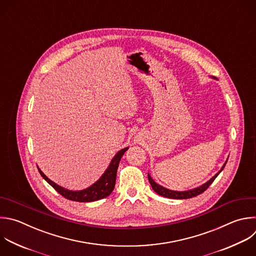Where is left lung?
Returning <instances> with one entry per match:
<instances>
[{"mask_svg": "<svg viewBox=\"0 0 256 256\" xmlns=\"http://www.w3.org/2000/svg\"><path fill=\"white\" fill-rule=\"evenodd\" d=\"M226 162H227V160L225 162V164H223V166H222V168L220 170V171H219L213 178H211L207 183H205L204 185H202V186H200V187H198V188H195V189L189 190V191H185V192H177V191H172V190L166 189V188H164V187L158 185V184L152 179V177H150L148 174V182H150V184L152 190H154L156 194H158V195H160V196H162V197L171 198V199H189V198L196 197V196L202 194L204 191H206V190L208 189V187L214 182V180L216 179V177L220 174V172L224 168Z\"/></svg>", "mask_w": 256, "mask_h": 256, "instance_id": "8db88e82", "label": "left lung"}]
</instances>
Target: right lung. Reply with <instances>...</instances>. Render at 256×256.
<instances>
[{
	"instance_id": "obj_1",
	"label": "right lung",
	"mask_w": 256,
	"mask_h": 256,
	"mask_svg": "<svg viewBox=\"0 0 256 256\" xmlns=\"http://www.w3.org/2000/svg\"><path fill=\"white\" fill-rule=\"evenodd\" d=\"M128 148L120 150L112 158L110 166L106 171V173L102 176V178L94 183L92 186L90 188L82 190V191H69L66 190L58 185H56L54 182H52L50 179H48L43 173L40 168H38V171L40 175L47 181L48 184H50L60 195H62L64 198L71 200V201H76V202H92L96 201L102 198L108 197L110 195V193L114 189L116 185V172H118V168L120 160L124 154L128 150Z\"/></svg>"
}]
</instances>
